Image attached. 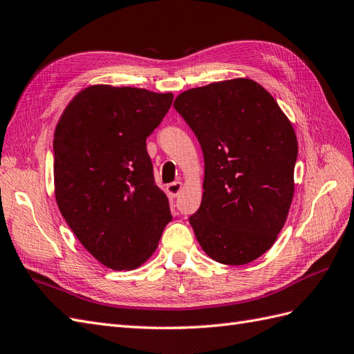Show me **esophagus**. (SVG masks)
Segmentation results:
<instances>
[{
  "instance_id": "obj_1",
  "label": "esophagus",
  "mask_w": 354,
  "mask_h": 354,
  "mask_svg": "<svg viewBox=\"0 0 354 354\" xmlns=\"http://www.w3.org/2000/svg\"><path fill=\"white\" fill-rule=\"evenodd\" d=\"M180 189H183V184H180L179 180H175V183L167 184V193L171 197H176L180 193Z\"/></svg>"
}]
</instances>
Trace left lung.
I'll return each instance as SVG.
<instances>
[{
    "instance_id": "1",
    "label": "left lung",
    "mask_w": 354,
    "mask_h": 354,
    "mask_svg": "<svg viewBox=\"0 0 354 354\" xmlns=\"http://www.w3.org/2000/svg\"><path fill=\"white\" fill-rule=\"evenodd\" d=\"M174 107L201 143L203 197L189 224L223 265H247L274 245L295 192L297 140L268 91L250 79L188 89Z\"/></svg>"
}]
</instances>
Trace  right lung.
Here are the masks:
<instances>
[{
  "label": "right lung",
  "mask_w": 354,
  "mask_h": 354,
  "mask_svg": "<svg viewBox=\"0 0 354 354\" xmlns=\"http://www.w3.org/2000/svg\"><path fill=\"white\" fill-rule=\"evenodd\" d=\"M171 102L170 93L95 85L71 100L57 125L58 207L80 243L107 268L140 266L171 221L147 151V138Z\"/></svg>",
  "instance_id": "obj_1"
}]
</instances>
